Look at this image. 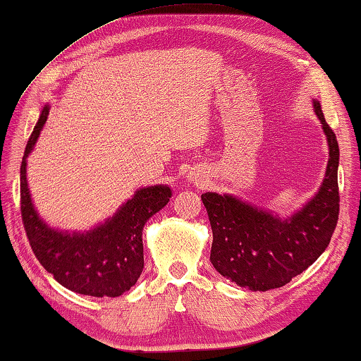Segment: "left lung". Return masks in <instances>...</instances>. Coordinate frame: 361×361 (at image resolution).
<instances>
[{
    "instance_id": "obj_1",
    "label": "left lung",
    "mask_w": 361,
    "mask_h": 361,
    "mask_svg": "<svg viewBox=\"0 0 361 361\" xmlns=\"http://www.w3.org/2000/svg\"><path fill=\"white\" fill-rule=\"evenodd\" d=\"M328 138L329 160L323 185L310 202L281 220L233 196L202 194L214 243L210 262L221 276L250 290H270L288 284L322 255L339 219V145L326 123L322 104L313 101Z\"/></svg>"
}]
</instances>
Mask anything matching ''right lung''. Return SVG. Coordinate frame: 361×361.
Returning <instances> with one entry per match:
<instances>
[{
  "mask_svg": "<svg viewBox=\"0 0 361 361\" xmlns=\"http://www.w3.org/2000/svg\"><path fill=\"white\" fill-rule=\"evenodd\" d=\"M48 106L27 141L20 164V214L27 239L44 270L73 293L93 297H118L135 286L145 268L142 228L151 216L167 205L169 186H149L136 191L111 220L87 234L51 230L38 219L28 194L27 157L35 146Z\"/></svg>",
  "mask_w": 361,
  "mask_h": 361,
  "instance_id": "add662e5",
  "label": "right lung"
}]
</instances>
